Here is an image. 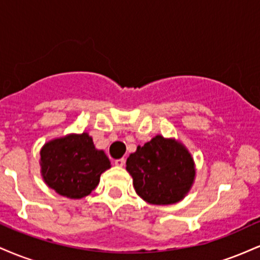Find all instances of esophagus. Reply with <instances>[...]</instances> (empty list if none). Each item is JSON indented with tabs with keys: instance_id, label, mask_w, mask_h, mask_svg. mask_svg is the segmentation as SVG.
<instances>
[{
	"instance_id": "obj_1",
	"label": "esophagus",
	"mask_w": 260,
	"mask_h": 260,
	"mask_svg": "<svg viewBox=\"0 0 260 260\" xmlns=\"http://www.w3.org/2000/svg\"><path fill=\"white\" fill-rule=\"evenodd\" d=\"M124 164H126V160H124V157H122V159L115 160V165L116 166H120V168H122V166H124Z\"/></svg>"
}]
</instances>
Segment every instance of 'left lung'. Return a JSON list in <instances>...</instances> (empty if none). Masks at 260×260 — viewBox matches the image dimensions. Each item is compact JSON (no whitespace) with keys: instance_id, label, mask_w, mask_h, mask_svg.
<instances>
[{"instance_id":"obj_1","label":"left lung","mask_w":260,"mask_h":260,"mask_svg":"<svg viewBox=\"0 0 260 260\" xmlns=\"http://www.w3.org/2000/svg\"><path fill=\"white\" fill-rule=\"evenodd\" d=\"M137 194L149 204L168 205L182 201L196 177L194 161L175 139L154 137L127 159Z\"/></svg>"}]
</instances>
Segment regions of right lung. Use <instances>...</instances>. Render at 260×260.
Segmentation results:
<instances>
[{
	"label": "right lung",
	"mask_w": 260,
	"mask_h": 260,
	"mask_svg": "<svg viewBox=\"0 0 260 260\" xmlns=\"http://www.w3.org/2000/svg\"><path fill=\"white\" fill-rule=\"evenodd\" d=\"M41 176L59 196L80 199L99 184L111 168L104 150L95 148L88 133L68 134L47 142L40 150Z\"/></svg>",
	"instance_id": "add662e5"
}]
</instances>
